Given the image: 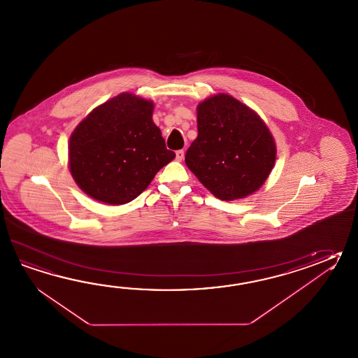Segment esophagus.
Returning a JSON list of instances; mask_svg holds the SVG:
<instances>
[{
  "label": "esophagus",
  "instance_id": "1",
  "mask_svg": "<svg viewBox=\"0 0 358 358\" xmlns=\"http://www.w3.org/2000/svg\"><path fill=\"white\" fill-rule=\"evenodd\" d=\"M183 157H185V152H183V150H177V152H176V159H177V161H182Z\"/></svg>",
  "mask_w": 358,
  "mask_h": 358
}]
</instances>
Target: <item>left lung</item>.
<instances>
[{
  "label": "left lung",
  "mask_w": 358,
  "mask_h": 358,
  "mask_svg": "<svg viewBox=\"0 0 358 358\" xmlns=\"http://www.w3.org/2000/svg\"><path fill=\"white\" fill-rule=\"evenodd\" d=\"M197 138L185 162L220 200L252 195L268 180L277 145L263 118L232 95L218 93L197 104Z\"/></svg>",
  "instance_id": "obj_1"
}]
</instances>
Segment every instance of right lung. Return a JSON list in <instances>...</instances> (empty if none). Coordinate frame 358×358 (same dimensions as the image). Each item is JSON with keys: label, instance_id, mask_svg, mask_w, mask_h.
<instances>
[{"label": "right lung", "instance_id": "obj_1", "mask_svg": "<svg viewBox=\"0 0 358 358\" xmlns=\"http://www.w3.org/2000/svg\"><path fill=\"white\" fill-rule=\"evenodd\" d=\"M153 110L152 101L121 93L75 127L69 140V168L88 196L103 204L130 203L175 159L153 122Z\"/></svg>", "mask_w": 358, "mask_h": 358}]
</instances>
